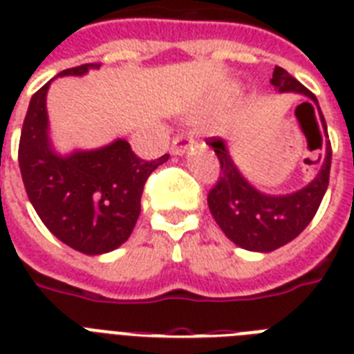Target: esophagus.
I'll return each mask as SVG.
<instances>
[{"instance_id":"esophagus-1","label":"esophagus","mask_w":354,"mask_h":354,"mask_svg":"<svg viewBox=\"0 0 354 354\" xmlns=\"http://www.w3.org/2000/svg\"><path fill=\"white\" fill-rule=\"evenodd\" d=\"M194 143V138L191 133L183 132V133H178L176 138L172 139V145H171V152L174 156H182L185 154Z\"/></svg>"}]
</instances>
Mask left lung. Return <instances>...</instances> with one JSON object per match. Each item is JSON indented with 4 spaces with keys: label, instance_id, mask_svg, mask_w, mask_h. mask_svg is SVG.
Returning a JSON list of instances; mask_svg holds the SVG:
<instances>
[{
    "label": "left lung",
    "instance_id": "8db88e82",
    "mask_svg": "<svg viewBox=\"0 0 354 354\" xmlns=\"http://www.w3.org/2000/svg\"><path fill=\"white\" fill-rule=\"evenodd\" d=\"M270 82L281 93L294 91L307 95L318 108L319 119L327 132V124L318 106V99L299 80L294 79L286 69L275 66ZM303 104H308L314 112L312 102H303ZM205 143L213 147L221 163V176L207 194V205L224 235L235 242L236 246L250 252H274L277 248L285 246L292 239H296L310 224L329 185L330 158H333L330 141H327L324 163L316 178L307 187L285 196L264 194L250 185L235 167L226 143L221 138L205 139Z\"/></svg>",
    "mask_w": 354,
    "mask_h": 354
}]
</instances>
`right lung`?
<instances>
[{
    "instance_id": "1",
    "label": "right lung",
    "mask_w": 354,
    "mask_h": 354,
    "mask_svg": "<svg viewBox=\"0 0 354 354\" xmlns=\"http://www.w3.org/2000/svg\"><path fill=\"white\" fill-rule=\"evenodd\" d=\"M101 64L64 69L84 75ZM51 80L36 91L25 115L18 161L30 204L58 241L86 255H101L127 241L141 213L147 178L169 154L145 161L124 139L97 150L58 156L47 136L46 95Z\"/></svg>"
}]
</instances>
